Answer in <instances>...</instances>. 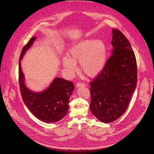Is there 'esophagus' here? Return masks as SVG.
<instances>
[{"label":"esophagus","instance_id":"34e87169","mask_svg":"<svg viewBox=\"0 0 154 154\" xmlns=\"http://www.w3.org/2000/svg\"><path fill=\"white\" fill-rule=\"evenodd\" d=\"M85 84L83 83H81V82H77L76 84V87H84Z\"/></svg>","mask_w":154,"mask_h":154}]
</instances>
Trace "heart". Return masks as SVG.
<instances>
[{"instance_id":"heart-1","label":"heart","mask_w":154,"mask_h":154,"mask_svg":"<svg viewBox=\"0 0 154 154\" xmlns=\"http://www.w3.org/2000/svg\"><path fill=\"white\" fill-rule=\"evenodd\" d=\"M69 57H64L62 64L69 75L77 71L79 62L82 71L90 77L98 75L104 69L108 57V50L104 41L87 38L72 46L68 50Z\"/></svg>"}]
</instances>
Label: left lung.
I'll list each match as a JSON object with an SVG mask.
<instances>
[{
	"mask_svg": "<svg viewBox=\"0 0 154 154\" xmlns=\"http://www.w3.org/2000/svg\"><path fill=\"white\" fill-rule=\"evenodd\" d=\"M112 54L90 84V109L101 122L110 123L127 110L137 84L134 53L123 34L112 29Z\"/></svg>",
	"mask_w": 154,
	"mask_h": 154,
	"instance_id": "left-lung-1",
	"label": "left lung"
}]
</instances>
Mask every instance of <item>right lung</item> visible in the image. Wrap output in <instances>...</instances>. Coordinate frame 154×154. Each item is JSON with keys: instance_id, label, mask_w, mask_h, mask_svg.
Wrapping results in <instances>:
<instances>
[{"instance_id": "add662e5", "label": "right lung", "mask_w": 154, "mask_h": 154, "mask_svg": "<svg viewBox=\"0 0 154 154\" xmlns=\"http://www.w3.org/2000/svg\"><path fill=\"white\" fill-rule=\"evenodd\" d=\"M35 37H32L23 48L19 60V84L23 100L31 112L38 119L49 123L61 120L67 114L69 97L74 90V83L61 78H55L45 90L36 93L24 84V77L21 67L26 50L32 45Z\"/></svg>"}]
</instances>
